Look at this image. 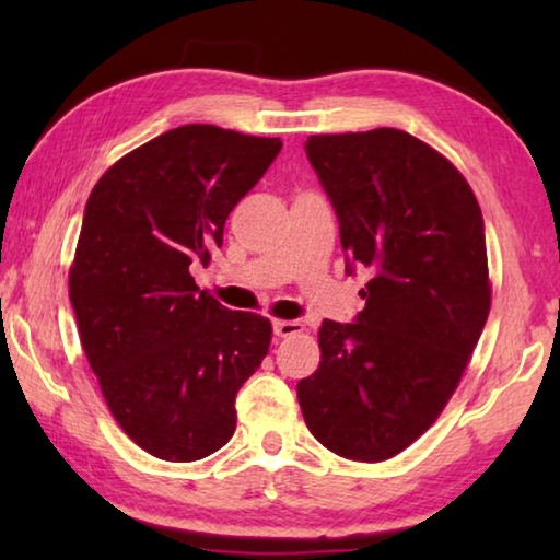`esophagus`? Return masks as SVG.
I'll return each mask as SVG.
<instances>
[{"label":"esophagus","instance_id":"1","mask_svg":"<svg viewBox=\"0 0 560 560\" xmlns=\"http://www.w3.org/2000/svg\"><path fill=\"white\" fill-rule=\"evenodd\" d=\"M271 328H273V336H277V338H291V336L301 334L303 324H299V320H273Z\"/></svg>","mask_w":560,"mask_h":560}]
</instances>
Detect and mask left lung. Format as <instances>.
I'll use <instances>...</instances> for the list:
<instances>
[{
  "mask_svg": "<svg viewBox=\"0 0 560 560\" xmlns=\"http://www.w3.org/2000/svg\"><path fill=\"white\" fill-rule=\"evenodd\" d=\"M306 155L338 217L346 273L371 279L353 324H320L299 405L324 447L383 462L438 420L485 330V220L459 170L405 130L311 136Z\"/></svg>",
  "mask_w": 560,
  "mask_h": 560,
  "instance_id": "8db88e82",
  "label": "left lung"
}]
</instances>
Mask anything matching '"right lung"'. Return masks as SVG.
Returning <instances> with one entry per match:
<instances>
[{
    "instance_id": "1",
    "label": "right lung",
    "mask_w": 560,
    "mask_h": 560,
    "mask_svg": "<svg viewBox=\"0 0 560 560\" xmlns=\"http://www.w3.org/2000/svg\"><path fill=\"white\" fill-rule=\"evenodd\" d=\"M279 138L179 126L120 158L91 189L69 296L81 346L122 432L165 462L224 447L234 400L269 353V318L197 287L234 205Z\"/></svg>"
}]
</instances>
